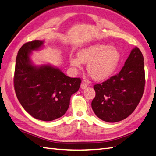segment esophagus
I'll list each match as a JSON object with an SVG mask.
<instances>
[{
    "label": "esophagus",
    "instance_id": "34e87169",
    "mask_svg": "<svg viewBox=\"0 0 156 156\" xmlns=\"http://www.w3.org/2000/svg\"><path fill=\"white\" fill-rule=\"evenodd\" d=\"M87 86H88L87 84H86V83H82L80 87H81L82 89H86L87 87Z\"/></svg>",
    "mask_w": 156,
    "mask_h": 156
}]
</instances>
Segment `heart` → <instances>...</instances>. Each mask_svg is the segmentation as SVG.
<instances>
[{"label":"heart","instance_id":"obj_1","mask_svg":"<svg viewBox=\"0 0 156 156\" xmlns=\"http://www.w3.org/2000/svg\"><path fill=\"white\" fill-rule=\"evenodd\" d=\"M120 54L114 47L105 44H96L80 49L78 57L70 58V64L77 69H82L83 63L87 64V70L92 78L102 81L112 76L117 69Z\"/></svg>","mask_w":156,"mask_h":156}]
</instances>
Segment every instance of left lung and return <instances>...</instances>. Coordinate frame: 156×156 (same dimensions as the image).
Masks as SVG:
<instances>
[{"instance_id": "left-lung-1", "label": "left lung", "mask_w": 156, "mask_h": 156, "mask_svg": "<svg viewBox=\"0 0 156 156\" xmlns=\"http://www.w3.org/2000/svg\"><path fill=\"white\" fill-rule=\"evenodd\" d=\"M145 84L144 58L136 47L131 50L120 72L94 86L96 96L92 109L107 122H116L130 115L142 97Z\"/></svg>"}]
</instances>
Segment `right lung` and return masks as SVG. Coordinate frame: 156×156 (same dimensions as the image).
Masks as SVG:
<instances>
[{
	"instance_id": "obj_1",
	"label": "right lung",
	"mask_w": 156,
	"mask_h": 156,
	"mask_svg": "<svg viewBox=\"0 0 156 156\" xmlns=\"http://www.w3.org/2000/svg\"><path fill=\"white\" fill-rule=\"evenodd\" d=\"M44 41L28 42L18 52L14 72V89L25 110L38 120L51 121L65 114L72 95L78 91L81 80L70 78L51 65H35L32 51L43 47Z\"/></svg>"
}]
</instances>
